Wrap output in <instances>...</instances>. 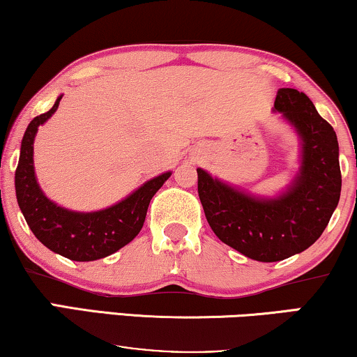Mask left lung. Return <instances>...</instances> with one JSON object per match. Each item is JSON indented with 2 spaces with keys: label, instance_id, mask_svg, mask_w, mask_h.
<instances>
[{
  "label": "left lung",
  "instance_id": "1",
  "mask_svg": "<svg viewBox=\"0 0 357 357\" xmlns=\"http://www.w3.org/2000/svg\"><path fill=\"white\" fill-rule=\"evenodd\" d=\"M275 112L299 134L301 168L283 194L254 197L197 168V190L222 243L259 262H278L310 248L327 228L341 192L338 139L304 92L280 89Z\"/></svg>",
  "mask_w": 357,
  "mask_h": 357
}]
</instances>
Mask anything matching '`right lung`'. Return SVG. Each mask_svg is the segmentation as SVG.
Here are the masks:
<instances>
[{
    "mask_svg": "<svg viewBox=\"0 0 357 357\" xmlns=\"http://www.w3.org/2000/svg\"><path fill=\"white\" fill-rule=\"evenodd\" d=\"M59 95L50 112L35 116L26 129L16 168V195L29 228L50 250L76 262L112 255L142 229L150 200L172 173L150 179L121 202L98 212H73L52 202L42 192L33 172V139L38 126L58 109Z\"/></svg>",
    "mask_w": 357,
    "mask_h": 357,
    "instance_id": "right-lung-1",
    "label": "right lung"
}]
</instances>
